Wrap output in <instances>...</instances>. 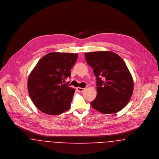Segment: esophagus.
<instances>
[{
  "mask_svg": "<svg viewBox=\"0 0 159 159\" xmlns=\"http://www.w3.org/2000/svg\"><path fill=\"white\" fill-rule=\"evenodd\" d=\"M84 89H85V88H80V87H77V90L79 92H83L84 91Z\"/></svg>",
  "mask_w": 159,
  "mask_h": 159,
  "instance_id": "esophagus-1",
  "label": "esophagus"
}]
</instances>
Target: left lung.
<instances>
[{
  "label": "left lung",
  "mask_w": 159,
  "mask_h": 159,
  "mask_svg": "<svg viewBox=\"0 0 159 159\" xmlns=\"http://www.w3.org/2000/svg\"><path fill=\"white\" fill-rule=\"evenodd\" d=\"M85 57L96 77L97 96L91 107L104 114L121 110L134 90L132 75L123 60L111 51L88 52Z\"/></svg>",
  "instance_id": "left-lung-1"
}]
</instances>
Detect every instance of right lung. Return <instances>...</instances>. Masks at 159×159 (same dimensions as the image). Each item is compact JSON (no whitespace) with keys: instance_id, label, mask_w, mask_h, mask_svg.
<instances>
[{"instance_id":"obj_1","label":"right lung","mask_w":159,"mask_h":159,"mask_svg":"<svg viewBox=\"0 0 159 159\" xmlns=\"http://www.w3.org/2000/svg\"><path fill=\"white\" fill-rule=\"evenodd\" d=\"M77 53L51 52L42 57L29 75L27 88L35 106L42 112L57 115L70 109L74 88L63 84L70 77Z\"/></svg>"}]
</instances>
